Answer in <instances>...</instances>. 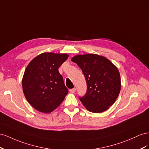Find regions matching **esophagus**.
<instances>
[{
	"label": "esophagus",
	"instance_id": "esophagus-1",
	"mask_svg": "<svg viewBox=\"0 0 149 149\" xmlns=\"http://www.w3.org/2000/svg\"><path fill=\"white\" fill-rule=\"evenodd\" d=\"M69 91H70V92H71V93H74V92H75V88H73L70 89Z\"/></svg>",
	"mask_w": 149,
	"mask_h": 149
}]
</instances>
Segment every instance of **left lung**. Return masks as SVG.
<instances>
[{
	"label": "left lung",
	"mask_w": 149,
	"mask_h": 149,
	"mask_svg": "<svg viewBox=\"0 0 149 149\" xmlns=\"http://www.w3.org/2000/svg\"><path fill=\"white\" fill-rule=\"evenodd\" d=\"M81 69L87 92L79 99L91 112L107 110L116 102L121 88L117 68L104 57L96 54L78 55L72 58Z\"/></svg>",
	"instance_id": "1"
}]
</instances>
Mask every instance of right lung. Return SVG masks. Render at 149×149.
I'll use <instances>...</instances> for the list:
<instances>
[{
  "mask_svg": "<svg viewBox=\"0 0 149 149\" xmlns=\"http://www.w3.org/2000/svg\"><path fill=\"white\" fill-rule=\"evenodd\" d=\"M69 56L45 52L29 63L22 79L25 98L32 107L44 113L56 109L69 92L58 68Z\"/></svg>",
  "mask_w": 149,
  "mask_h": 149,
  "instance_id": "right-lung-1",
  "label": "right lung"
}]
</instances>
